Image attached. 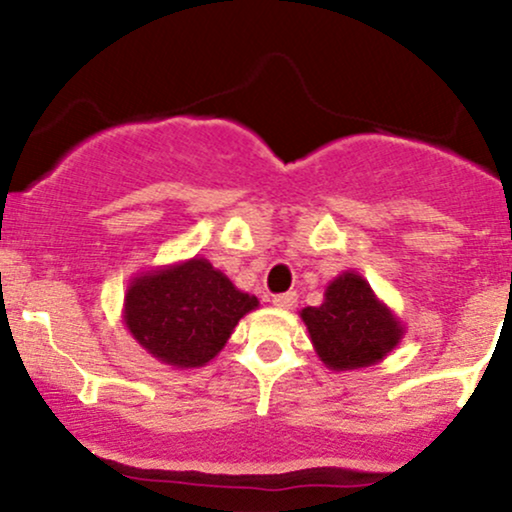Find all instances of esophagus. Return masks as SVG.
Wrapping results in <instances>:
<instances>
[{"mask_svg":"<svg viewBox=\"0 0 512 512\" xmlns=\"http://www.w3.org/2000/svg\"><path fill=\"white\" fill-rule=\"evenodd\" d=\"M272 303L276 305V308H281V310H291V308H296L298 296H296V291L279 293V296H274V298H272Z\"/></svg>","mask_w":512,"mask_h":512,"instance_id":"obj_1","label":"esophagus"}]
</instances>
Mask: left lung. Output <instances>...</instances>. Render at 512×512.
Masks as SVG:
<instances>
[{"label":"left lung","instance_id":"1","mask_svg":"<svg viewBox=\"0 0 512 512\" xmlns=\"http://www.w3.org/2000/svg\"><path fill=\"white\" fill-rule=\"evenodd\" d=\"M315 354L330 370H358L380 363L397 349L404 325L375 296L358 272L346 269L330 281L325 301L301 310Z\"/></svg>","mask_w":512,"mask_h":512}]
</instances>
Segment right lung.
Returning <instances> with one entry per match:
<instances>
[{
    "instance_id": "right-lung-1",
    "label": "right lung",
    "mask_w": 512,
    "mask_h": 512,
    "mask_svg": "<svg viewBox=\"0 0 512 512\" xmlns=\"http://www.w3.org/2000/svg\"><path fill=\"white\" fill-rule=\"evenodd\" d=\"M260 301L236 289L204 257L149 269L129 281L122 320L156 361L202 368L231 339L240 317Z\"/></svg>"
}]
</instances>
